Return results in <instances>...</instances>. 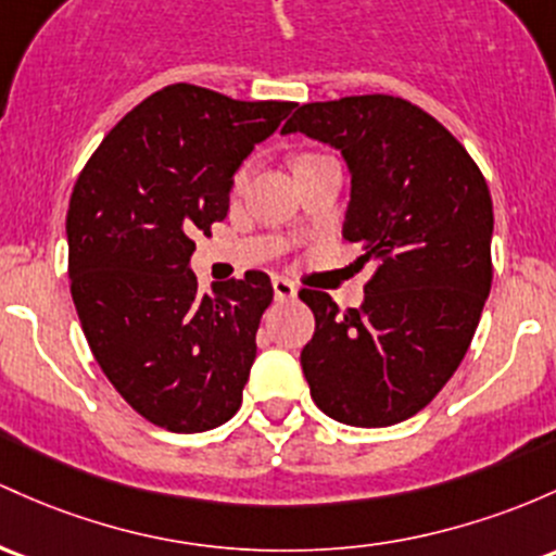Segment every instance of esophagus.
Wrapping results in <instances>:
<instances>
[{"label": "esophagus", "mask_w": 556, "mask_h": 556, "mask_svg": "<svg viewBox=\"0 0 556 556\" xmlns=\"http://www.w3.org/2000/svg\"><path fill=\"white\" fill-rule=\"evenodd\" d=\"M271 288H274V298H277V301H290V298L298 295L295 282H290L288 277H274Z\"/></svg>", "instance_id": "34e87169"}]
</instances>
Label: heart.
<instances>
[{
	"label": "heart",
	"mask_w": 556,
	"mask_h": 556,
	"mask_svg": "<svg viewBox=\"0 0 556 556\" xmlns=\"http://www.w3.org/2000/svg\"><path fill=\"white\" fill-rule=\"evenodd\" d=\"M245 179V170H240V174H237V181H242Z\"/></svg>",
	"instance_id": "obj_1"
}]
</instances>
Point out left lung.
<instances>
[{
	"label": "left lung",
	"instance_id": "8db88e82",
	"mask_svg": "<svg viewBox=\"0 0 556 556\" xmlns=\"http://www.w3.org/2000/svg\"><path fill=\"white\" fill-rule=\"evenodd\" d=\"M340 150L351 170L343 237L375 264L364 303L301 290L316 329L301 351L314 404L343 425L388 427L441 393L491 292L493 203L459 139L401 97L301 105L282 134Z\"/></svg>",
	"mask_w": 556,
	"mask_h": 556
}]
</instances>
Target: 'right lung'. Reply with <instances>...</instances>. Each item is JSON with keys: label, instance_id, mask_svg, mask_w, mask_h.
<instances>
[{"label": "right lung", "instance_id": "1", "mask_svg": "<svg viewBox=\"0 0 556 556\" xmlns=\"http://www.w3.org/2000/svg\"><path fill=\"white\" fill-rule=\"evenodd\" d=\"M290 110L170 84L110 129L73 187L68 277L87 343L126 404L170 432L213 430L242 404L271 279L200 292L192 237L227 218L231 176Z\"/></svg>", "mask_w": 556, "mask_h": 556}]
</instances>
